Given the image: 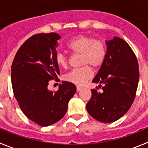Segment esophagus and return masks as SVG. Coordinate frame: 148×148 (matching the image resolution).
Here are the masks:
<instances>
[{
  "label": "esophagus",
  "instance_id": "obj_1",
  "mask_svg": "<svg viewBox=\"0 0 148 148\" xmlns=\"http://www.w3.org/2000/svg\"><path fill=\"white\" fill-rule=\"evenodd\" d=\"M81 90H82V88H80V87H79V86L77 87V92H79Z\"/></svg>",
  "mask_w": 148,
  "mask_h": 148
}]
</instances>
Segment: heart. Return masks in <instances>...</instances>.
<instances>
[{
    "mask_svg": "<svg viewBox=\"0 0 148 148\" xmlns=\"http://www.w3.org/2000/svg\"><path fill=\"white\" fill-rule=\"evenodd\" d=\"M67 47L74 55H80V64L85 66L68 73L65 79L77 85H84L93 77V71L88 65L99 68L103 64L106 58L105 45L89 36L78 35L68 42ZM55 60L62 68L67 67L69 63L67 55L61 52H58Z\"/></svg>",
    "mask_w": 148,
    "mask_h": 148,
    "instance_id": "obj_1",
    "label": "heart"
}]
</instances>
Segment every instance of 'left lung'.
Here are the masks:
<instances>
[{"label": "left lung", "instance_id": "1", "mask_svg": "<svg viewBox=\"0 0 148 148\" xmlns=\"http://www.w3.org/2000/svg\"><path fill=\"white\" fill-rule=\"evenodd\" d=\"M105 60L92 82L103 84L101 92L91 90L86 105L88 113L102 123H112L123 117L135 99L139 82V66L128 43L114 36L106 41Z\"/></svg>", "mask_w": 148, "mask_h": 148}]
</instances>
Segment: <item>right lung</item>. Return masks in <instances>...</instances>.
<instances>
[{
  "mask_svg": "<svg viewBox=\"0 0 148 148\" xmlns=\"http://www.w3.org/2000/svg\"><path fill=\"white\" fill-rule=\"evenodd\" d=\"M60 38L55 33L33 36L20 47L12 65L15 98L26 117L41 126H49L63 118L77 90L66 81L55 92L48 89L49 80L60 74L55 60Z\"/></svg>",
  "mask_w": 148,
  "mask_h": 148,
  "instance_id": "right-lung-1",
  "label": "right lung"
}]
</instances>
